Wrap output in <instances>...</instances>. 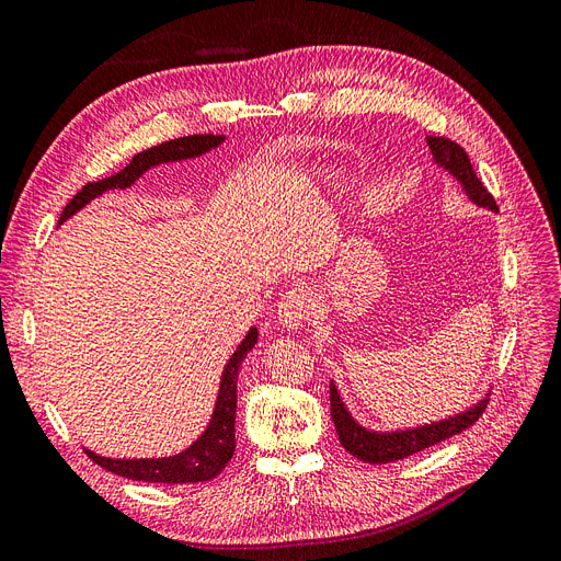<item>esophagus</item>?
I'll list each match as a JSON object with an SVG mask.
<instances>
[{"instance_id": "1", "label": "esophagus", "mask_w": 561, "mask_h": 561, "mask_svg": "<svg viewBox=\"0 0 561 561\" xmlns=\"http://www.w3.org/2000/svg\"><path fill=\"white\" fill-rule=\"evenodd\" d=\"M314 307L317 302H314L312 288L307 284H294L279 300V307H277L279 323L288 330H298L309 317H312Z\"/></svg>"}]
</instances>
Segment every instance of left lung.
Segmentation results:
<instances>
[{"mask_svg":"<svg viewBox=\"0 0 561 561\" xmlns=\"http://www.w3.org/2000/svg\"><path fill=\"white\" fill-rule=\"evenodd\" d=\"M427 145L432 150L434 161H437L442 169H446L453 178H458L467 196L476 203L496 210V203L492 194L485 190L483 182L476 175L473 165L469 161V154L458 142L446 138V136H427ZM488 407V398L481 400L476 407H471L465 413H458L448 421H439L432 425H423L416 430H400V432H371L365 430L360 423L351 419L344 402L340 400V392L335 383H330V416H333L335 430L340 434L342 446L354 455V458L369 462V465H388L409 458L413 453H421L434 444H439L448 437H455L469 425H473L483 416Z\"/></svg>","mask_w":561,"mask_h":561,"instance_id":"obj_1","label":"left lung"}]
</instances>
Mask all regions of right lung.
Returning <instances> with one entry per match:
<instances>
[{
  "instance_id": "add662e5",
  "label": "right lung",
  "mask_w": 561,
  "mask_h": 561,
  "mask_svg": "<svg viewBox=\"0 0 561 561\" xmlns=\"http://www.w3.org/2000/svg\"><path fill=\"white\" fill-rule=\"evenodd\" d=\"M221 140L224 136L196 134V136L165 140L161 145H154L150 150L134 154V159L124 165L119 173L99 182H88L82 186V190L67 203L65 210H61L59 224L67 221L71 215L80 210V207H85L92 198L101 196L106 190H127V186H131L145 171L152 169V165H159L163 161L198 157L207 150L217 148ZM256 337H259V330L256 328L249 330L242 344L236 348L231 360L226 363L221 383H219L217 404L213 411V421L190 448L173 455V458H159V460H111V458H101V455L85 448L90 460L117 476H124V479L145 481V483H201V481L215 479L236 453L238 369L244 356L254 348Z\"/></svg>"
}]
</instances>
